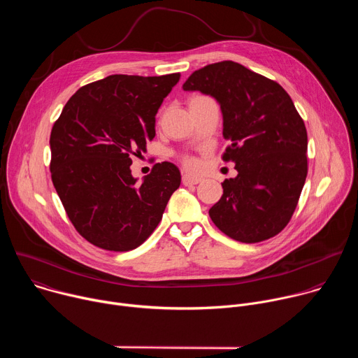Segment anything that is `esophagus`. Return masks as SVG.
<instances>
[{"mask_svg": "<svg viewBox=\"0 0 358 358\" xmlns=\"http://www.w3.org/2000/svg\"><path fill=\"white\" fill-rule=\"evenodd\" d=\"M201 182V178L199 177H194V176H189V174H184L182 176V184L189 187V185H196Z\"/></svg>", "mask_w": 358, "mask_h": 358, "instance_id": "1", "label": "esophagus"}]
</instances>
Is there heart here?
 I'll list each match as a JSON object with an SVG mask.
<instances>
[{"label":"heart","instance_id":"heart-1","mask_svg":"<svg viewBox=\"0 0 358 358\" xmlns=\"http://www.w3.org/2000/svg\"><path fill=\"white\" fill-rule=\"evenodd\" d=\"M181 162H182L184 167H187L189 170H195L198 167V162L192 156H182Z\"/></svg>","mask_w":358,"mask_h":358}]
</instances>
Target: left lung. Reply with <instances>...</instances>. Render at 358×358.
Segmentation results:
<instances>
[{
	"instance_id": "left-lung-1",
	"label": "left lung",
	"mask_w": 358,
	"mask_h": 358,
	"mask_svg": "<svg viewBox=\"0 0 358 358\" xmlns=\"http://www.w3.org/2000/svg\"><path fill=\"white\" fill-rule=\"evenodd\" d=\"M184 90L214 96L221 105L222 152L238 176L222 182L210 210L229 238L257 243L278 235L290 221L308 176V131L287 92L275 80L222 61L191 73Z\"/></svg>"
}]
</instances>
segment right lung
I'll return each mask as SVG.
<instances>
[{"label": "right lung", "instance_id": "right-lung-1", "mask_svg": "<svg viewBox=\"0 0 358 358\" xmlns=\"http://www.w3.org/2000/svg\"><path fill=\"white\" fill-rule=\"evenodd\" d=\"M180 73L110 75L82 86L50 131V177L75 229L97 248L126 252L157 228L178 169L152 166L141 184L131 156L156 136V115Z\"/></svg>", "mask_w": 358, "mask_h": 358}]
</instances>
